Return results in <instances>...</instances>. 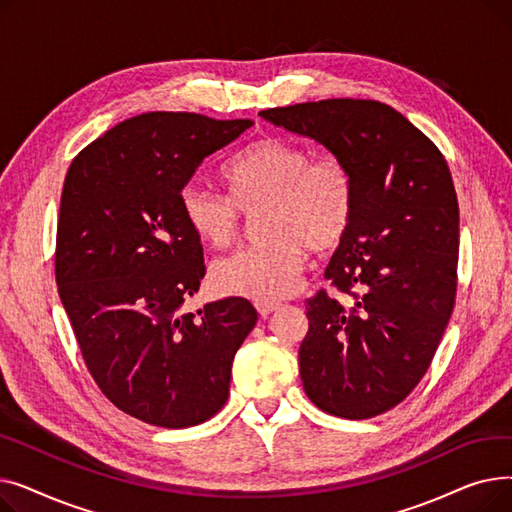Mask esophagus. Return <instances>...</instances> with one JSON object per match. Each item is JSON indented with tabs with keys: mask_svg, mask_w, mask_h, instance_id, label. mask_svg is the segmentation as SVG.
I'll use <instances>...</instances> for the list:
<instances>
[{
	"mask_svg": "<svg viewBox=\"0 0 512 512\" xmlns=\"http://www.w3.org/2000/svg\"><path fill=\"white\" fill-rule=\"evenodd\" d=\"M255 307H257V311H259V315H261V317L272 315L274 311H278V309H280V305H278V303H272V301H257V303H255Z\"/></svg>",
	"mask_w": 512,
	"mask_h": 512,
	"instance_id": "1",
	"label": "esophagus"
}]
</instances>
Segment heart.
Here are the masks:
<instances>
[{"instance_id": "obj_1", "label": "heart", "mask_w": 512, "mask_h": 512, "mask_svg": "<svg viewBox=\"0 0 512 512\" xmlns=\"http://www.w3.org/2000/svg\"><path fill=\"white\" fill-rule=\"evenodd\" d=\"M230 197L191 182L182 188L186 224L207 245L224 249L238 234L240 211L261 205L263 242L240 249L211 267V280L226 294L278 301L297 290L307 247L336 249L353 222L355 186L338 159H313L311 151L278 137L242 149L224 168Z\"/></svg>"}]
</instances>
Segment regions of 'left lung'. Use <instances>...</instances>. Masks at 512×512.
Here are the masks:
<instances>
[{
    "mask_svg": "<svg viewBox=\"0 0 512 512\" xmlns=\"http://www.w3.org/2000/svg\"><path fill=\"white\" fill-rule=\"evenodd\" d=\"M259 116L326 147L353 178V222L326 278L355 301L342 307L326 290L307 299L299 367L321 411L375 417L419 384L454 307L459 201L448 164L380 101L324 99Z\"/></svg>",
    "mask_w": 512,
    "mask_h": 512,
    "instance_id": "obj_1",
    "label": "left lung"
}]
</instances>
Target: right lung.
<instances>
[{
    "mask_svg": "<svg viewBox=\"0 0 512 512\" xmlns=\"http://www.w3.org/2000/svg\"><path fill=\"white\" fill-rule=\"evenodd\" d=\"M253 120L151 112L80 151L64 180L56 282L80 353L101 392L149 425L207 421L228 398L234 355L257 324L240 297L195 313L201 238L180 209L203 159Z\"/></svg>",
    "mask_w": 512,
    "mask_h": 512,
    "instance_id": "add662e5",
    "label": "right lung"
}]
</instances>
